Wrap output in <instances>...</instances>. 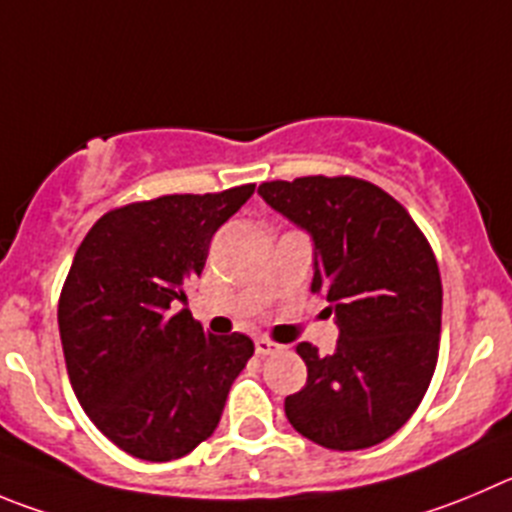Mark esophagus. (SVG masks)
I'll use <instances>...</instances> for the list:
<instances>
[{"mask_svg": "<svg viewBox=\"0 0 512 512\" xmlns=\"http://www.w3.org/2000/svg\"><path fill=\"white\" fill-rule=\"evenodd\" d=\"M255 351H257V356H272V353L283 351V346L267 341V338H257V341H255Z\"/></svg>", "mask_w": 512, "mask_h": 512, "instance_id": "obj_1", "label": "esophagus"}]
</instances>
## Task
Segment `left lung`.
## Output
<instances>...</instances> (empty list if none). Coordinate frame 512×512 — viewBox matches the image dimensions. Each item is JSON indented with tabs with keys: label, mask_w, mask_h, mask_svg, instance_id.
<instances>
[{
	"label": "left lung",
	"mask_w": 512,
	"mask_h": 512,
	"mask_svg": "<svg viewBox=\"0 0 512 512\" xmlns=\"http://www.w3.org/2000/svg\"><path fill=\"white\" fill-rule=\"evenodd\" d=\"M267 207L313 242L310 290L338 326L336 351L298 343L308 381L285 417L328 450H366L419 407L439 353L442 280L432 247L384 189L351 176L265 181Z\"/></svg>",
	"instance_id": "left-lung-1"
}]
</instances>
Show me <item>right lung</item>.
I'll list each match as a JSON object with an SVG mask.
<instances>
[{
	"label": "right lung",
	"instance_id": "right-lung-1",
	"mask_svg": "<svg viewBox=\"0 0 512 512\" xmlns=\"http://www.w3.org/2000/svg\"><path fill=\"white\" fill-rule=\"evenodd\" d=\"M252 191L113 209L75 252L57 308L70 384L90 422L138 460L169 462L202 444L255 353L245 333L212 336L186 308L212 234Z\"/></svg>",
	"mask_w": 512,
	"mask_h": 512
}]
</instances>
